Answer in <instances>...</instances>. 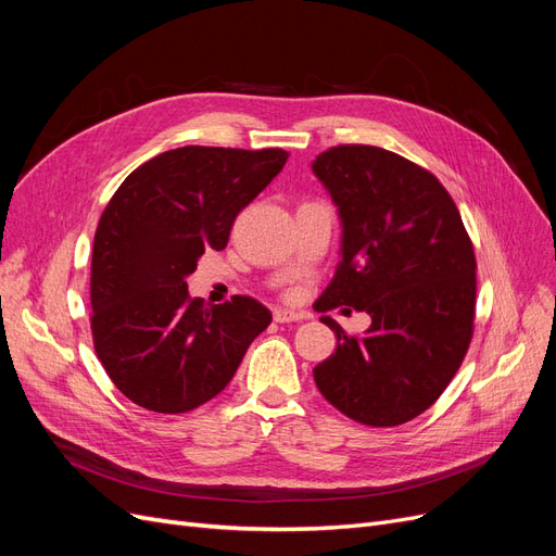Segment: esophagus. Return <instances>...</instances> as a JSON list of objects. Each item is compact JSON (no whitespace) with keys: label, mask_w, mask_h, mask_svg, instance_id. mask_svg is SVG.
Instances as JSON below:
<instances>
[{"label":"esophagus","mask_w":556,"mask_h":556,"mask_svg":"<svg viewBox=\"0 0 556 556\" xmlns=\"http://www.w3.org/2000/svg\"><path fill=\"white\" fill-rule=\"evenodd\" d=\"M274 319L280 325H288V323H301V319H306V313H296V311H288V308H276L274 311Z\"/></svg>","instance_id":"34e87169"}]
</instances>
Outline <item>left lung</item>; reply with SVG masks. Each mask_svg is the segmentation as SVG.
Wrapping results in <instances>:
<instances>
[{"instance_id": "obj_1", "label": "left lung", "mask_w": 556, "mask_h": 556, "mask_svg": "<svg viewBox=\"0 0 556 556\" xmlns=\"http://www.w3.org/2000/svg\"><path fill=\"white\" fill-rule=\"evenodd\" d=\"M313 172L343 220V262L317 308L371 315L362 336L323 317L339 345L313 368L315 384L359 425L410 422L445 392L473 339V243L441 180L390 150L333 146Z\"/></svg>"}]
</instances>
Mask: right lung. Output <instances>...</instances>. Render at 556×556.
<instances>
[{"label":"right lung","instance_id":"right-lung-1","mask_svg":"<svg viewBox=\"0 0 556 556\" xmlns=\"http://www.w3.org/2000/svg\"><path fill=\"white\" fill-rule=\"evenodd\" d=\"M282 148L185 146L134 169L94 231L90 327L99 362L137 406L178 415L220 394L271 323L250 296L206 306L188 278L225 250L237 215L288 162Z\"/></svg>","mask_w":556,"mask_h":556}]
</instances>
